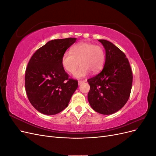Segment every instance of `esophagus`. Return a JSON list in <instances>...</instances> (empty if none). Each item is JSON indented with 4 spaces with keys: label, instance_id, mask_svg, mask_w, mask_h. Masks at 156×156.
Returning <instances> with one entry per match:
<instances>
[{
    "label": "esophagus",
    "instance_id": "1",
    "mask_svg": "<svg viewBox=\"0 0 156 156\" xmlns=\"http://www.w3.org/2000/svg\"><path fill=\"white\" fill-rule=\"evenodd\" d=\"M84 82H86V81H78V84H79V85H81V84L84 83Z\"/></svg>",
    "mask_w": 156,
    "mask_h": 156
}]
</instances>
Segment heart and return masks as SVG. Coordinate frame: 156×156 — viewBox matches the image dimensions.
I'll return each mask as SVG.
<instances>
[{
    "label": "heart",
    "mask_w": 156,
    "mask_h": 156,
    "mask_svg": "<svg viewBox=\"0 0 156 156\" xmlns=\"http://www.w3.org/2000/svg\"><path fill=\"white\" fill-rule=\"evenodd\" d=\"M105 52L101 47L88 42H81L73 45L70 51L63 54L61 63L69 73L75 72L78 66L81 65L75 73L76 78H82L90 73H97L105 63Z\"/></svg>",
    "instance_id": "1"
}]
</instances>
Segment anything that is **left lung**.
Instances as JSON below:
<instances>
[{"label": "left lung", "instance_id": "left-lung-1", "mask_svg": "<svg viewBox=\"0 0 156 156\" xmlns=\"http://www.w3.org/2000/svg\"><path fill=\"white\" fill-rule=\"evenodd\" d=\"M105 49L101 72L88 79V100L91 107L102 115H112L124 106L130 96L133 74L128 59L119 48L105 40H98Z\"/></svg>", "mask_w": 156, "mask_h": 156}]
</instances>
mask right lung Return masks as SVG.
<instances>
[{
    "instance_id": "obj_1",
    "label": "right lung",
    "mask_w": 156,
    "mask_h": 156,
    "mask_svg": "<svg viewBox=\"0 0 156 156\" xmlns=\"http://www.w3.org/2000/svg\"><path fill=\"white\" fill-rule=\"evenodd\" d=\"M77 38L53 40L37 49L28 64L25 89L32 106L42 114L54 115L67 107L78 87L61 63L63 54Z\"/></svg>"
}]
</instances>
